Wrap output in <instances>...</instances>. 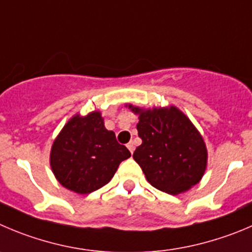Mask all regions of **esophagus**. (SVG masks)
I'll return each mask as SVG.
<instances>
[{
	"instance_id": "obj_1",
	"label": "esophagus",
	"mask_w": 252,
	"mask_h": 252,
	"mask_svg": "<svg viewBox=\"0 0 252 252\" xmlns=\"http://www.w3.org/2000/svg\"><path fill=\"white\" fill-rule=\"evenodd\" d=\"M127 148H128V150H130V152L132 153L133 151H135V143H133L132 141H131V142H128L127 143Z\"/></svg>"
}]
</instances>
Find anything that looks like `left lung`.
Wrapping results in <instances>:
<instances>
[{
	"instance_id": "1",
	"label": "left lung",
	"mask_w": 252,
	"mask_h": 252,
	"mask_svg": "<svg viewBox=\"0 0 252 252\" xmlns=\"http://www.w3.org/2000/svg\"><path fill=\"white\" fill-rule=\"evenodd\" d=\"M137 131L142 143L133 152L147 181L155 188L177 195L202 179L207 168L204 140L190 120L176 106L140 109Z\"/></svg>"
}]
</instances>
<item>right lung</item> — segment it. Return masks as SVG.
Here are the masks:
<instances>
[{
	"mask_svg": "<svg viewBox=\"0 0 252 252\" xmlns=\"http://www.w3.org/2000/svg\"><path fill=\"white\" fill-rule=\"evenodd\" d=\"M130 156L115 133L105 128L100 111H93L66 122L53 142L50 167L62 186L89 194L109 183L119 164Z\"/></svg>",
	"mask_w": 252,
	"mask_h": 252,
	"instance_id": "right-lung-1",
	"label": "right lung"
}]
</instances>
